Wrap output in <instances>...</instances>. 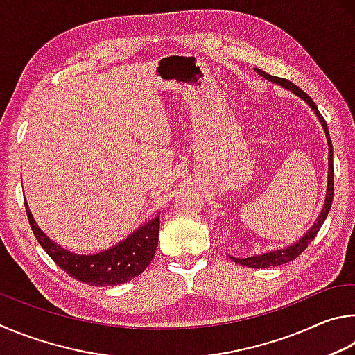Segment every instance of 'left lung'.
<instances>
[{
  "mask_svg": "<svg viewBox=\"0 0 355 355\" xmlns=\"http://www.w3.org/2000/svg\"><path fill=\"white\" fill-rule=\"evenodd\" d=\"M260 76L265 78L266 80H270V83L276 84V85H281L282 89H287L290 90L293 95H296L297 98H301L304 103L307 105H310V109L315 112L316 118H318V121L321 123L322 129H324V134H326V140H327V145H329V170H327V191H326V200L324 204H322V209L318 215V218L312 225V227L309 229V231L302 235V237L296 241V243L290 245V246H285L282 250H272L268 252H262V254H256V256H251V257H246V259H240V257H231L234 262H237L239 265H243L248 266V268H270V266H277V265H284L287 262H291V260H295L300 254L306 250V248L310 245V241H312L316 234L322 226V223H324L326 216L329 214V210H331L332 206V200H334V162H332V141H331V135H329V129H327V124L324 121V118L321 116V114L318 112V107H316V104L312 101V98H310L307 93H304L300 87H296L293 83H290V80L284 79V78H277V76H271V74L265 73L262 70H259V68H254Z\"/></svg>",
  "mask_w": 355,
  "mask_h": 355,
  "instance_id": "left-lung-1",
  "label": "left lung"
}]
</instances>
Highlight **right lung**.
<instances>
[{
  "instance_id": "add662e5",
  "label": "right lung",
  "mask_w": 355,
  "mask_h": 355,
  "mask_svg": "<svg viewBox=\"0 0 355 355\" xmlns=\"http://www.w3.org/2000/svg\"><path fill=\"white\" fill-rule=\"evenodd\" d=\"M24 206H26L29 225L37 241L54 260L55 265L76 281L95 285V287L121 285L140 276L151 263L159 243L160 214L143 223L126 239L110 246L109 250L95 254H76L49 239L35 223L26 201H24Z\"/></svg>"
}]
</instances>
